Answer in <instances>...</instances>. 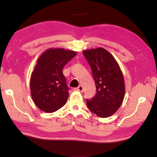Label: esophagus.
<instances>
[{"label": "esophagus", "mask_w": 157, "mask_h": 157, "mask_svg": "<svg viewBox=\"0 0 157 157\" xmlns=\"http://www.w3.org/2000/svg\"><path fill=\"white\" fill-rule=\"evenodd\" d=\"M76 89L78 90V91H79L82 92V91H83V90H84V88H83V86H82V85H79V86Z\"/></svg>", "instance_id": "1"}]
</instances>
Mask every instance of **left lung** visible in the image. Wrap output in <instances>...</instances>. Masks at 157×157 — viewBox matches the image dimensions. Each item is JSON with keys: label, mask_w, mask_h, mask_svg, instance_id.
Segmentation results:
<instances>
[{"label": "left lung", "mask_w": 157, "mask_h": 157, "mask_svg": "<svg viewBox=\"0 0 157 157\" xmlns=\"http://www.w3.org/2000/svg\"><path fill=\"white\" fill-rule=\"evenodd\" d=\"M83 54L91 66L96 86L95 96L86 99L87 107L98 117L107 118L123 103L125 92L123 73L114 57L102 48L84 50Z\"/></svg>", "instance_id": "1"}]
</instances>
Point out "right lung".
Instances as JSON below:
<instances>
[{
  "label": "right lung",
  "mask_w": 157,
  "mask_h": 157,
  "mask_svg": "<svg viewBox=\"0 0 157 157\" xmlns=\"http://www.w3.org/2000/svg\"><path fill=\"white\" fill-rule=\"evenodd\" d=\"M76 55L72 50L50 48L37 60L30 78V91L34 104L41 111L54 112L67 102L69 88L62 70Z\"/></svg>",
  "instance_id": "add662e5"
}]
</instances>
